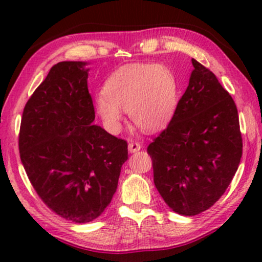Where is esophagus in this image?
<instances>
[{
    "label": "esophagus",
    "mask_w": 262,
    "mask_h": 262,
    "mask_svg": "<svg viewBox=\"0 0 262 262\" xmlns=\"http://www.w3.org/2000/svg\"><path fill=\"white\" fill-rule=\"evenodd\" d=\"M140 149H141V145L139 143H137V141H130V143L128 144L129 152H137L139 151Z\"/></svg>",
    "instance_id": "obj_1"
}]
</instances>
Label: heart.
<instances>
[{"instance_id": "1", "label": "heart", "mask_w": 262, "mask_h": 262, "mask_svg": "<svg viewBox=\"0 0 262 262\" xmlns=\"http://www.w3.org/2000/svg\"><path fill=\"white\" fill-rule=\"evenodd\" d=\"M179 103V82L166 65L134 64L119 68L107 77L96 110L113 133L122 128L124 112L144 132H158L172 119Z\"/></svg>"}]
</instances>
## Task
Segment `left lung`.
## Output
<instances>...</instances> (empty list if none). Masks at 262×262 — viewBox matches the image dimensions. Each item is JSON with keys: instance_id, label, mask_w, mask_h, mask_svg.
Masks as SVG:
<instances>
[{"instance_id": "left-lung-1", "label": "left lung", "mask_w": 262, "mask_h": 262, "mask_svg": "<svg viewBox=\"0 0 262 262\" xmlns=\"http://www.w3.org/2000/svg\"><path fill=\"white\" fill-rule=\"evenodd\" d=\"M187 90L170 124L148 146L154 183L182 215L213 206L235 175L243 154L239 116L215 75L192 59Z\"/></svg>"}]
</instances>
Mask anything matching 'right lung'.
I'll list each match as a JSON object with an SVG mask.
<instances>
[{
    "label": "right lung",
    "mask_w": 262,
    "mask_h": 262,
    "mask_svg": "<svg viewBox=\"0 0 262 262\" xmlns=\"http://www.w3.org/2000/svg\"><path fill=\"white\" fill-rule=\"evenodd\" d=\"M86 65H54L27 102L19 130L20 160L35 192L75 223L104 212L128 159L127 141L93 124Z\"/></svg>",
    "instance_id": "add662e5"
}]
</instances>
